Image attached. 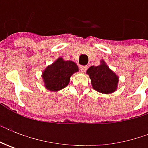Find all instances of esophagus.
<instances>
[{
	"label": "esophagus",
	"instance_id": "obj_1",
	"mask_svg": "<svg viewBox=\"0 0 148 148\" xmlns=\"http://www.w3.org/2000/svg\"><path fill=\"white\" fill-rule=\"evenodd\" d=\"M80 69L82 72H85V71L87 70V66H80Z\"/></svg>",
	"mask_w": 148,
	"mask_h": 148
}]
</instances>
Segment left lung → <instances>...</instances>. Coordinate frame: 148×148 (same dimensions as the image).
Masks as SVG:
<instances>
[{
    "mask_svg": "<svg viewBox=\"0 0 148 148\" xmlns=\"http://www.w3.org/2000/svg\"><path fill=\"white\" fill-rule=\"evenodd\" d=\"M95 90L102 94H111L118 87L119 77L111 70L104 60L97 66H91L86 71Z\"/></svg>",
    "mask_w": 148,
    "mask_h": 148,
    "instance_id": "left-lung-1",
    "label": "left lung"
}]
</instances>
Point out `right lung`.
Masks as SVG:
<instances>
[{
  "label": "right lung",
  "mask_w": 148,
  "mask_h": 148,
  "mask_svg": "<svg viewBox=\"0 0 148 148\" xmlns=\"http://www.w3.org/2000/svg\"><path fill=\"white\" fill-rule=\"evenodd\" d=\"M78 71V66L74 62L58 58L42 73L44 86L51 91H58L65 88L69 84L70 77Z\"/></svg>",
  "instance_id": "obj_1"
}]
</instances>
